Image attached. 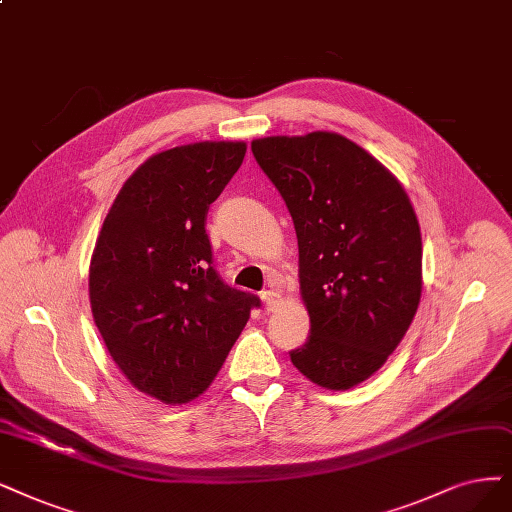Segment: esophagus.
Returning a JSON list of instances; mask_svg holds the SVG:
<instances>
[{
    "mask_svg": "<svg viewBox=\"0 0 512 512\" xmlns=\"http://www.w3.org/2000/svg\"><path fill=\"white\" fill-rule=\"evenodd\" d=\"M261 299H263V304H266V310H274L278 306L280 295L272 289H266V291H261Z\"/></svg>",
    "mask_w": 512,
    "mask_h": 512,
    "instance_id": "obj_1",
    "label": "esophagus"
}]
</instances>
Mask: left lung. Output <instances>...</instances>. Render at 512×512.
<instances>
[{
    "instance_id": "obj_1",
    "label": "left lung",
    "mask_w": 512,
    "mask_h": 512,
    "mask_svg": "<svg viewBox=\"0 0 512 512\" xmlns=\"http://www.w3.org/2000/svg\"><path fill=\"white\" fill-rule=\"evenodd\" d=\"M253 156L293 217L310 335L291 363L348 390L401 344L422 295V234L403 185L335 132L268 137Z\"/></svg>"
}]
</instances>
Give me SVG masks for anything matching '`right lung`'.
I'll list each match as a JSON object with an SVG mask.
<instances>
[{
	"label": "right lung",
	"mask_w": 512,
	"mask_h": 512,
	"mask_svg": "<svg viewBox=\"0 0 512 512\" xmlns=\"http://www.w3.org/2000/svg\"><path fill=\"white\" fill-rule=\"evenodd\" d=\"M246 154L204 141L151 156L111 204L90 261V306L130 384L166 405L196 399L221 369L257 295L213 268L206 215Z\"/></svg>",
	"instance_id": "obj_1"
}]
</instances>
